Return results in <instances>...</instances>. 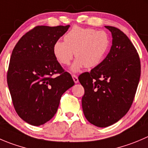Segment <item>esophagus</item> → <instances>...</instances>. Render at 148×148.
<instances>
[{
    "label": "esophagus",
    "instance_id": "1",
    "mask_svg": "<svg viewBox=\"0 0 148 148\" xmlns=\"http://www.w3.org/2000/svg\"><path fill=\"white\" fill-rule=\"evenodd\" d=\"M72 78H73V79H74V82L78 83L79 79H78V77H77V75H75V74H72Z\"/></svg>",
    "mask_w": 148,
    "mask_h": 148
}]
</instances>
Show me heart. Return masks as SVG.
<instances>
[{
  "label": "heart",
  "mask_w": 148,
  "mask_h": 148,
  "mask_svg": "<svg viewBox=\"0 0 148 148\" xmlns=\"http://www.w3.org/2000/svg\"><path fill=\"white\" fill-rule=\"evenodd\" d=\"M64 42L58 40L53 46V53L60 64L67 66L74 56L77 58L71 66L73 71L97 66L103 60L109 47L110 39L104 31L74 27L64 37Z\"/></svg>",
  "instance_id": "b5f03b06"
}]
</instances>
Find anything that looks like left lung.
I'll return each mask as SVG.
<instances>
[{"instance_id": "left-lung-1", "label": "left lung", "mask_w": 148, "mask_h": 148, "mask_svg": "<svg viewBox=\"0 0 148 148\" xmlns=\"http://www.w3.org/2000/svg\"><path fill=\"white\" fill-rule=\"evenodd\" d=\"M106 28L113 37L110 52L90 72L79 76L84 89L83 112L89 122L98 127L115 124L128 112L141 74L140 56L128 37L116 27Z\"/></svg>"}]
</instances>
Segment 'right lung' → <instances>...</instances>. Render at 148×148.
<instances>
[{"label": "right lung", "mask_w": 148, "mask_h": 148, "mask_svg": "<svg viewBox=\"0 0 148 148\" xmlns=\"http://www.w3.org/2000/svg\"><path fill=\"white\" fill-rule=\"evenodd\" d=\"M69 27L37 26L20 38L12 51L7 83L16 112L31 125L50 121L62 95L74 84L53 53V44Z\"/></svg>", "instance_id": "add662e5"}]
</instances>
